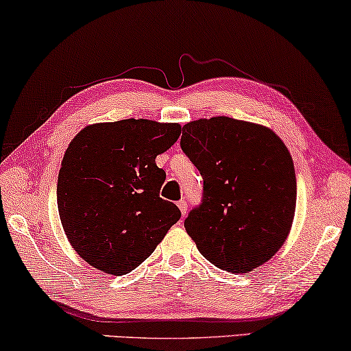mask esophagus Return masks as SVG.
<instances>
[{
	"label": "esophagus",
	"mask_w": 351,
	"mask_h": 351,
	"mask_svg": "<svg viewBox=\"0 0 351 351\" xmlns=\"http://www.w3.org/2000/svg\"><path fill=\"white\" fill-rule=\"evenodd\" d=\"M178 208H180L182 217H184L187 214V202H186V199H180V202H178Z\"/></svg>",
	"instance_id": "obj_1"
}]
</instances>
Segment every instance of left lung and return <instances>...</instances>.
I'll return each instance as SVG.
<instances>
[{"label": "left lung", "instance_id": "8db88e82", "mask_svg": "<svg viewBox=\"0 0 351 351\" xmlns=\"http://www.w3.org/2000/svg\"><path fill=\"white\" fill-rule=\"evenodd\" d=\"M181 149L203 178V198L184 220L209 263L247 274L285 243L297 203L289 149L269 128L213 117L182 126Z\"/></svg>", "mask_w": 351, "mask_h": 351}]
</instances>
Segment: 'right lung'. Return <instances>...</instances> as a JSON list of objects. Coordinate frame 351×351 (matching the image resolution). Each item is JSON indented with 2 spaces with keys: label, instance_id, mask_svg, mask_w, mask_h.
I'll return each instance as SVG.
<instances>
[{
  "label": "right lung",
  "instance_id": "obj_1",
  "mask_svg": "<svg viewBox=\"0 0 351 351\" xmlns=\"http://www.w3.org/2000/svg\"><path fill=\"white\" fill-rule=\"evenodd\" d=\"M181 126L153 120L90 125L66 148L58 178V209L71 247L109 275L130 274L154 252L181 210L159 197L165 171L156 156Z\"/></svg>",
  "mask_w": 351,
  "mask_h": 351
}]
</instances>
